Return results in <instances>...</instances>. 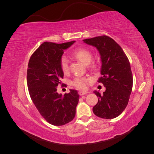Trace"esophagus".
Returning <instances> with one entry per match:
<instances>
[{"label": "esophagus", "instance_id": "34e87169", "mask_svg": "<svg viewBox=\"0 0 154 154\" xmlns=\"http://www.w3.org/2000/svg\"><path fill=\"white\" fill-rule=\"evenodd\" d=\"M88 93V92L87 91H80L78 92V94L80 96H82V95H85V94H87Z\"/></svg>", "mask_w": 154, "mask_h": 154}]
</instances>
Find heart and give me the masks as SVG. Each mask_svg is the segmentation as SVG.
Segmentation results:
<instances>
[{
	"mask_svg": "<svg viewBox=\"0 0 154 154\" xmlns=\"http://www.w3.org/2000/svg\"><path fill=\"white\" fill-rule=\"evenodd\" d=\"M72 55L78 60H80L83 64L87 65L90 63L92 58V54L91 51L84 48H78L74 50L72 53ZM90 67L95 69L96 64L94 62H91ZM60 68L64 74H67L69 71V66L68 60L66 57H62L60 60ZM92 81V78L88 76H76L72 81V85L78 89H86L88 83Z\"/></svg>",
	"mask_w": 154,
	"mask_h": 154,
	"instance_id": "obj_1",
	"label": "heart"
}]
</instances>
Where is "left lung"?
<instances>
[{"label": "left lung", "instance_id": "left-lung-1", "mask_svg": "<svg viewBox=\"0 0 154 154\" xmlns=\"http://www.w3.org/2000/svg\"><path fill=\"white\" fill-rule=\"evenodd\" d=\"M83 41L99 51L101 77L97 82L106 88L103 94L94 92L98 102L93 107V112L101 118H115L127 107L132 90L133 76L129 60L120 45L108 36Z\"/></svg>", "mask_w": 154, "mask_h": 154}]
</instances>
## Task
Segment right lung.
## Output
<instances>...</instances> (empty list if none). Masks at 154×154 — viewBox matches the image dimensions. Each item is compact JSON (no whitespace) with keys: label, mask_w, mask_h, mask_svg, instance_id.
I'll return each instance as SVG.
<instances>
[{"label":"right lung","mask_w":154,"mask_h":154,"mask_svg":"<svg viewBox=\"0 0 154 154\" xmlns=\"http://www.w3.org/2000/svg\"><path fill=\"white\" fill-rule=\"evenodd\" d=\"M75 41L63 44L45 42L31 55L27 71V83L31 98L42 116L55 126L66 125L74 118L79 101L76 90L57 92L63 72L60 60L65 49Z\"/></svg>","instance_id":"right-lung-1"}]
</instances>
